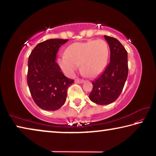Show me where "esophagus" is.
Listing matches in <instances>:
<instances>
[{
  "instance_id": "esophagus-1",
  "label": "esophagus",
  "mask_w": 156,
  "mask_h": 156,
  "mask_svg": "<svg viewBox=\"0 0 156 156\" xmlns=\"http://www.w3.org/2000/svg\"><path fill=\"white\" fill-rule=\"evenodd\" d=\"M75 82L76 83H83V82H84V80H81V79H76V80H75Z\"/></svg>"
}]
</instances>
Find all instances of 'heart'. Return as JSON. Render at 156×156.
<instances>
[{
    "label": "heart",
    "instance_id": "1",
    "mask_svg": "<svg viewBox=\"0 0 156 156\" xmlns=\"http://www.w3.org/2000/svg\"><path fill=\"white\" fill-rule=\"evenodd\" d=\"M109 55L107 42L101 39L83 43H74L65 49V55L59 56L58 64L66 75L72 76L80 65V72L94 78L106 67Z\"/></svg>",
    "mask_w": 156,
    "mask_h": 156
}]
</instances>
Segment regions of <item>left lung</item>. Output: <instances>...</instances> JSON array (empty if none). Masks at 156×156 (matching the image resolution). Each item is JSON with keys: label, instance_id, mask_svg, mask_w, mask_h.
I'll return each instance as SVG.
<instances>
[{"label": "left lung", "instance_id": "left-lung-1", "mask_svg": "<svg viewBox=\"0 0 156 156\" xmlns=\"http://www.w3.org/2000/svg\"><path fill=\"white\" fill-rule=\"evenodd\" d=\"M110 49V62L103 73L92 82L89 98L98 105H109L122 92L128 76L127 51L119 41L105 36Z\"/></svg>", "mask_w": 156, "mask_h": 156}]
</instances>
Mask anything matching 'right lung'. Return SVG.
<instances>
[{
    "label": "right lung",
    "mask_w": 156,
    "mask_h": 156,
    "mask_svg": "<svg viewBox=\"0 0 156 156\" xmlns=\"http://www.w3.org/2000/svg\"><path fill=\"white\" fill-rule=\"evenodd\" d=\"M67 39H49L38 43L28 58L27 84L31 97L41 109L56 111L65 104L67 89L74 80L63 74L56 62L60 46Z\"/></svg>",
    "instance_id": "1"
}]
</instances>
